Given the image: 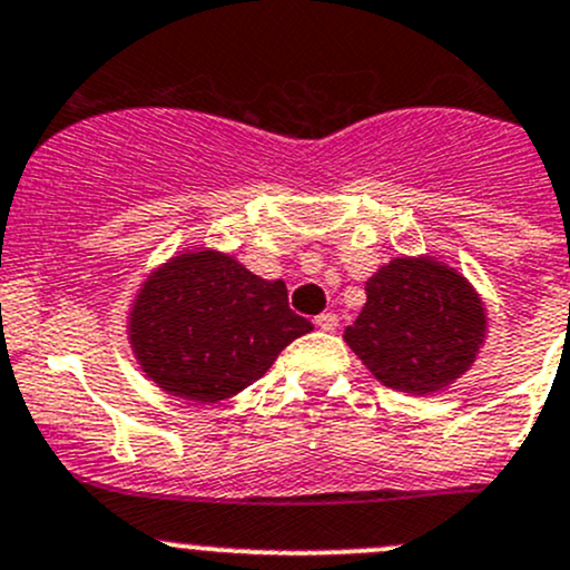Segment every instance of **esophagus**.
Segmentation results:
<instances>
[{
  "label": "esophagus",
  "instance_id": "34e87169",
  "mask_svg": "<svg viewBox=\"0 0 570 570\" xmlns=\"http://www.w3.org/2000/svg\"><path fill=\"white\" fill-rule=\"evenodd\" d=\"M315 326L324 328V332H334V328L340 326V318L334 313H324V315H318V318H315Z\"/></svg>",
  "mask_w": 570,
  "mask_h": 570
}]
</instances>
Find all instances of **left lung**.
Wrapping results in <instances>:
<instances>
[{
	"label": "left lung",
	"mask_w": 570,
	"mask_h": 570,
	"mask_svg": "<svg viewBox=\"0 0 570 570\" xmlns=\"http://www.w3.org/2000/svg\"><path fill=\"white\" fill-rule=\"evenodd\" d=\"M365 291V307L343 337L381 384L425 395L469 371L485 313L461 274L431 257H395Z\"/></svg>",
	"instance_id": "obj_1"
}]
</instances>
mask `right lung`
Segmentation results:
<instances>
[{
  "label": "right lung",
  "instance_id": "obj_1",
  "mask_svg": "<svg viewBox=\"0 0 570 570\" xmlns=\"http://www.w3.org/2000/svg\"><path fill=\"white\" fill-rule=\"evenodd\" d=\"M131 345L161 390L219 403L255 384L313 324L287 307L283 279H263L219 252H186L158 268L131 309Z\"/></svg>",
  "mask_w": 570,
  "mask_h": 570
}]
</instances>
